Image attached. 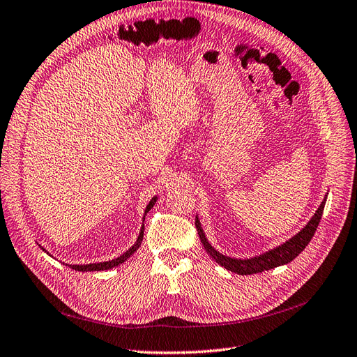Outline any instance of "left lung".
Listing matches in <instances>:
<instances>
[{"mask_svg":"<svg viewBox=\"0 0 357 357\" xmlns=\"http://www.w3.org/2000/svg\"><path fill=\"white\" fill-rule=\"evenodd\" d=\"M325 201H327V197L324 198V201L321 203V206L318 207V210L314 214L312 219L307 222V225L299 231L298 235H294L291 239H289L287 242H284L280 246L274 248V250H271L266 254H262L259 257L250 258V259H248V258L246 259H235V258H230V257H226L220 252H217L214 248L208 243L203 229H201L198 217L195 219V227L198 230L199 239H201V242H203L207 254H210V257L213 259H215V262H219L222 267H225L226 270L234 271L236 274H241V275L257 274V273H262L266 270H271V268L278 267V266L287 264V262L293 261L305 250L306 245L311 242V239L315 234V230H317V227L321 222V215H322V211H324Z\"/></svg>","mask_w":357,"mask_h":357,"instance_id":"8db88e82","label":"left lung"}]
</instances>
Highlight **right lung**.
Wrapping results in <instances>:
<instances>
[{
  "instance_id": "add662e5",
  "label": "right lung",
  "mask_w": 357,
  "mask_h": 357,
  "mask_svg": "<svg viewBox=\"0 0 357 357\" xmlns=\"http://www.w3.org/2000/svg\"><path fill=\"white\" fill-rule=\"evenodd\" d=\"M156 199H158V197H153L151 199H150V203L147 204V207H146V211H144V214H147L149 211H150V208L154 206V203H156ZM146 217V215H144ZM143 236H144V225L142 226V229H140V235H138V238H137V242L130 248V250L127 251V252H123L121 257H118V258H115V259H111V261H105V262H95V264H86V266H68L70 268H73V270H75V271H103V270H109V268H114V267H116V266H119V264H122L123 261H127L137 250L138 248H140V245H142V242H143ZM43 250V248H42ZM45 251V250H43Z\"/></svg>"
}]
</instances>
